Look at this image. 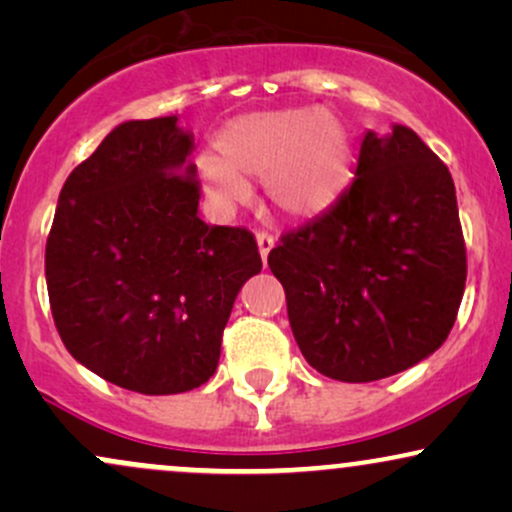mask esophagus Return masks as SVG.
Segmentation results:
<instances>
[{
  "instance_id": "1",
  "label": "esophagus",
  "mask_w": 512,
  "mask_h": 512,
  "mask_svg": "<svg viewBox=\"0 0 512 512\" xmlns=\"http://www.w3.org/2000/svg\"><path fill=\"white\" fill-rule=\"evenodd\" d=\"M257 248H260V257H262V262L267 264V255H269V250L274 248V236H269V233H257Z\"/></svg>"
}]
</instances>
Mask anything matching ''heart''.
Masks as SVG:
<instances>
[{
	"label": "heart",
	"instance_id": "1",
	"mask_svg": "<svg viewBox=\"0 0 512 512\" xmlns=\"http://www.w3.org/2000/svg\"><path fill=\"white\" fill-rule=\"evenodd\" d=\"M214 146L219 156H199L197 175L223 211L248 199L245 180L264 178L276 209L310 219L342 197L354 166L349 127L317 105L236 117Z\"/></svg>",
	"mask_w": 512,
	"mask_h": 512
}]
</instances>
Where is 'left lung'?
<instances>
[{
    "label": "left lung",
    "mask_w": 512,
    "mask_h": 512,
    "mask_svg": "<svg viewBox=\"0 0 512 512\" xmlns=\"http://www.w3.org/2000/svg\"><path fill=\"white\" fill-rule=\"evenodd\" d=\"M349 190L269 252L293 337L317 373L370 383L448 339L467 252L448 166L414 129H368Z\"/></svg>",
    "instance_id": "8db88e82"
}]
</instances>
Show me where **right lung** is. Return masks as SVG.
I'll use <instances>...</instances> for the list:
<instances>
[{
    "instance_id": "add662e5",
    "label": "right lung",
    "mask_w": 512,
    "mask_h": 512,
    "mask_svg": "<svg viewBox=\"0 0 512 512\" xmlns=\"http://www.w3.org/2000/svg\"><path fill=\"white\" fill-rule=\"evenodd\" d=\"M192 151L178 115L117 125L69 173L45 248L67 351L142 395L207 383L238 291L262 269L250 231L199 219Z\"/></svg>"
}]
</instances>
